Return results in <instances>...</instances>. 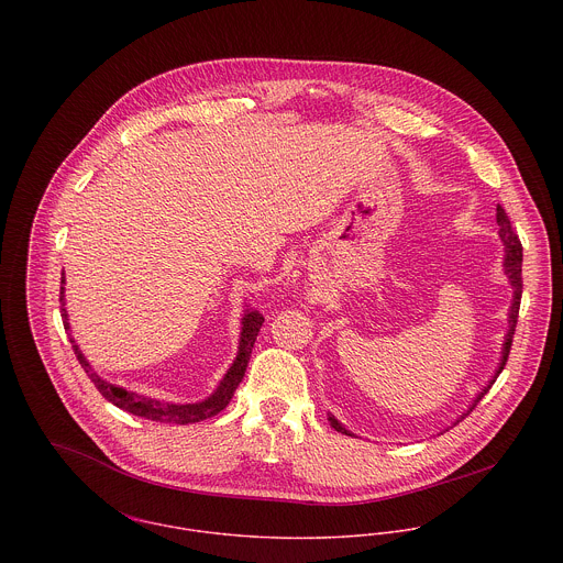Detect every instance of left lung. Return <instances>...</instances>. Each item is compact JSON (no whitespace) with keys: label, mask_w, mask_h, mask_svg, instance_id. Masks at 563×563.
Returning <instances> with one entry per match:
<instances>
[{"label":"left lung","mask_w":563,"mask_h":563,"mask_svg":"<svg viewBox=\"0 0 563 563\" xmlns=\"http://www.w3.org/2000/svg\"><path fill=\"white\" fill-rule=\"evenodd\" d=\"M496 223H498V230H500V241L505 242V273H507V277H509V282H511V288H514V303H511V310H509V331H507L505 346H503V360H500V366H498L494 379L487 384V388H483L482 395L475 399L473 407H471L457 422H462V420L479 405L483 397L487 395V390L492 388V384L496 382V377L500 375V371L505 368V362H507V357H509L511 342H514V331H516V322H518V312H520V299H522V244H520L518 234H516L514 228H511V221H509L507 212H505L500 206L496 208ZM457 422H455V424H457ZM329 424H331L335 431H340V433H344V435H351V431H346L333 416H329Z\"/></svg>","instance_id":"left-lung-1"}]
</instances>
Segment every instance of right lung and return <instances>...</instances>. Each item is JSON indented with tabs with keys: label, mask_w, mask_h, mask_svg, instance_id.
<instances>
[{
	"label": "right lung",
	"mask_w": 563,
	"mask_h": 563,
	"mask_svg": "<svg viewBox=\"0 0 563 563\" xmlns=\"http://www.w3.org/2000/svg\"><path fill=\"white\" fill-rule=\"evenodd\" d=\"M65 277L60 279V312H63V324L65 329H69V319H67V310H65ZM264 322V317H260L257 312H249L244 314L242 319V333H241V346H239V357L234 360L232 368L228 371V375L223 377L221 386L217 388V393L203 402H190V405H175V402H162L156 399H147V397H141L136 393H128L123 388H117L112 384H108L106 379H101L90 366L88 362L84 360L78 344L74 338L71 340V346L76 351V357L80 360L81 368L86 371L88 379L95 384V388L99 390V395L106 399V401L117 405L119 409L123 411H130L134 416H141V418H147V420H156V422H173V424H190V422H199V420H206L210 416H217L221 409L228 407V402L232 401L239 384L244 377V371H246V364H249V357H251V349H253V342H255V335L260 331Z\"/></svg>",
	"instance_id": "right-lung-1"
}]
</instances>
